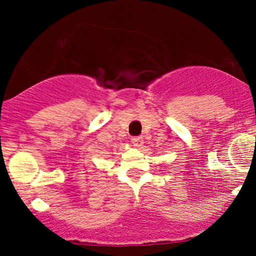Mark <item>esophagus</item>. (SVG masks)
I'll use <instances>...</instances> for the list:
<instances>
[{"instance_id":"34e87169","label":"esophagus","mask_w":256,"mask_h":256,"mask_svg":"<svg viewBox=\"0 0 256 256\" xmlns=\"http://www.w3.org/2000/svg\"><path fill=\"white\" fill-rule=\"evenodd\" d=\"M132 144H133L136 148H140V146H142L144 139L142 136H133L132 138Z\"/></svg>"}]
</instances>
